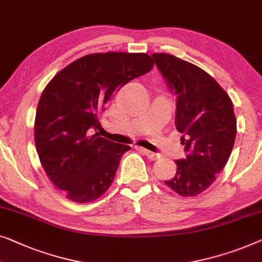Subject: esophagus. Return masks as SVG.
Wrapping results in <instances>:
<instances>
[{"label":"esophagus","instance_id":"esophagus-1","mask_svg":"<svg viewBox=\"0 0 262 262\" xmlns=\"http://www.w3.org/2000/svg\"><path fill=\"white\" fill-rule=\"evenodd\" d=\"M137 150H138V151H140V152H142V154L145 155V156H146L147 158H149V159H151V161H155V159H157V158L159 157V155L155 154V152H151V151L146 150V149H144V147L137 146Z\"/></svg>","mask_w":262,"mask_h":262}]
</instances>
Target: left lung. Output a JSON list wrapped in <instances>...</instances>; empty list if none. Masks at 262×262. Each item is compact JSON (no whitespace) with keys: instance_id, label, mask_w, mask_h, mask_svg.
I'll return each mask as SVG.
<instances>
[{"instance_id":"left-lung-1","label":"left lung","mask_w":262,"mask_h":262,"mask_svg":"<svg viewBox=\"0 0 262 262\" xmlns=\"http://www.w3.org/2000/svg\"><path fill=\"white\" fill-rule=\"evenodd\" d=\"M169 90L176 96V128L185 158L164 183L178 195L191 197L211 185L228 162L236 136L233 103L202 68L166 53L152 54Z\"/></svg>"}]
</instances>
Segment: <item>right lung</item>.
Masks as SVG:
<instances>
[{
  "label": "right lung",
  "instance_id": "obj_1",
  "mask_svg": "<svg viewBox=\"0 0 262 262\" xmlns=\"http://www.w3.org/2000/svg\"><path fill=\"white\" fill-rule=\"evenodd\" d=\"M154 67L144 53H99L60 71L41 94L35 145L51 181L74 202L99 199L130 146L100 137L98 115L128 81Z\"/></svg>",
  "mask_w": 262,
  "mask_h": 262
}]
</instances>
